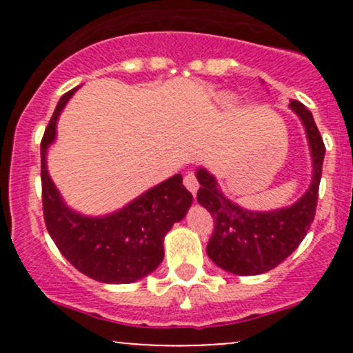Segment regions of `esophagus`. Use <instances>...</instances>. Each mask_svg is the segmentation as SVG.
Segmentation results:
<instances>
[{
  "label": "esophagus",
  "instance_id": "1",
  "mask_svg": "<svg viewBox=\"0 0 353 353\" xmlns=\"http://www.w3.org/2000/svg\"><path fill=\"white\" fill-rule=\"evenodd\" d=\"M184 185L188 188V190L190 194H196L197 189H199V182H197L196 176H194L192 172H189L188 176L184 177Z\"/></svg>",
  "mask_w": 353,
  "mask_h": 353
}]
</instances>
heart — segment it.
Wrapping results in <instances>:
<instances>
[{
  "mask_svg": "<svg viewBox=\"0 0 353 353\" xmlns=\"http://www.w3.org/2000/svg\"><path fill=\"white\" fill-rule=\"evenodd\" d=\"M232 99H234V96L232 94H229V92H221V94L217 96V101L221 104H229V103H232Z\"/></svg>",
  "mask_w": 353,
  "mask_h": 353,
  "instance_id": "b5f03b06",
  "label": "heart"
}]
</instances>
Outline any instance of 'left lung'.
Here are the masks:
<instances>
[{"instance_id": "left-lung-1", "label": "left lung", "mask_w": 353, "mask_h": 353, "mask_svg": "<svg viewBox=\"0 0 353 353\" xmlns=\"http://www.w3.org/2000/svg\"><path fill=\"white\" fill-rule=\"evenodd\" d=\"M289 108L305 129L312 157L310 185L294 204L272 210L245 209L222 192L216 176L208 169L199 168L196 171L201 184L197 202L209 210L216 224L205 250L210 261L225 272L236 275L269 272L297 249L314 221L325 145L309 109L294 99Z\"/></svg>"}]
</instances>
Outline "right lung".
<instances>
[{"mask_svg": "<svg viewBox=\"0 0 353 353\" xmlns=\"http://www.w3.org/2000/svg\"><path fill=\"white\" fill-rule=\"evenodd\" d=\"M76 89L59 99L41 141L44 222L61 254L79 272L103 283L137 282L163 262L165 234L185 217L192 194L176 174L106 216H84L71 209L48 172L46 156L61 111Z\"/></svg>", "mask_w": 353, "mask_h": 353, "instance_id": "right-lung-1", "label": "right lung"}]
</instances>
